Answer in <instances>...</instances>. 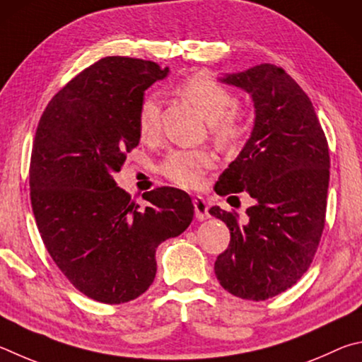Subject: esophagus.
<instances>
[{
	"mask_svg": "<svg viewBox=\"0 0 362 362\" xmlns=\"http://www.w3.org/2000/svg\"><path fill=\"white\" fill-rule=\"evenodd\" d=\"M194 210H195V216H197V219H200V221L210 218V213H208V205H206L205 199L195 197L194 199Z\"/></svg>",
	"mask_w": 362,
	"mask_h": 362,
	"instance_id": "obj_1",
	"label": "esophagus"
}]
</instances>
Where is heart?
<instances>
[{
    "mask_svg": "<svg viewBox=\"0 0 362 362\" xmlns=\"http://www.w3.org/2000/svg\"><path fill=\"white\" fill-rule=\"evenodd\" d=\"M177 92L204 114L211 124L214 138L226 146H232L248 132V124L237 107L238 100L230 88L221 84L210 74L195 73L180 82ZM136 124L141 136L157 135L160 127V100L156 93H148L141 100L136 114ZM214 165V156L208 149L173 151L160 165L163 176L185 189H197L204 176Z\"/></svg>",
    "mask_w": 362,
    "mask_h": 362,
    "instance_id": "b5f03b06",
    "label": "heart"
}]
</instances>
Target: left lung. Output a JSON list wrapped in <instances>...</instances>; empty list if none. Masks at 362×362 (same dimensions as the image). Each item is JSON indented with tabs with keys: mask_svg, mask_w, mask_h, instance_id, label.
<instances>
[{
	"mask_svg": "<svg viewBox=\"0 0 362 362\" xmlns=\"http://www.w3.org/2000/svg\"><path fill=\"white\" fill-rule=\"evenodd\" d=\"M221 81L251 95L256 119L214 191L246 192L255 204L243 223L237 213L210 210L230 230L214 274L230 294L265 300L299 281L318 250L331 167L327 139L312 101L283 68L262 63Z\"/></svg>",
	"mask_w": 362,
	"mask_h": 362,
	"instance_id": "8db88e82",
	"label": "left lung"
}]
</instances>
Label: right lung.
<instances>
[{"label":"right lung","instance_id":"add662e5","mask_svg":"<svg viewBox=\"0 0 362 362\" xmlns=\"http://www.w3.org/2000/svg\"><path fill=\"white\" fill-rule=\"evenodd\" d=\"M167 74L149 60L105 57L69 81L37 124L30 162L37 230L69 283L101 303L141 296L154 281L157 246L192 223L181 189L157 187L139 206L112 177L139 143L144 90Z\"/></svg>","mask_w":362,"mask_h":362}]
</instances>
